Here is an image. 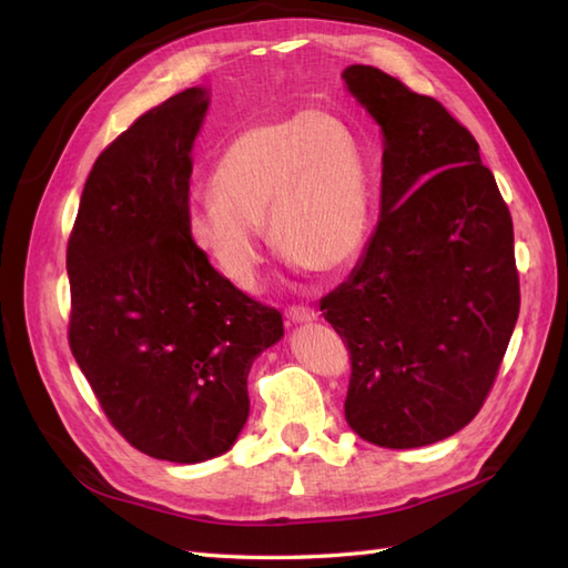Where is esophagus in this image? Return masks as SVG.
Masks as SVG:
<instances>
[{
  "instance_id": "obj_1",
  "label": "esophagus",
  "mask_w": 568,
  "mask_h": 568,
  "mask_svg": "<svg viewBox=\"0 0 568 568\" xmlns=\"http://www.w3.org/2000/svg\"><path fill=\"white\" fill-rule=\"evenodd\" d=\"M285 315H287V320H293V322H315L317 320V312L312 307H305V305L287 307Z\"/></svg>"
}]
</instances>
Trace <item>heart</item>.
Wrapping results in <instances>:
<instances>
[{"label": "heart", "mask_w": 568, "mask_h": 568, "mask_svg": "<svg viewBox=\"0 0 568 568\" xmlns=\"http://www.w3.org/2000/svg\"><path fill=\"white\" fill-rule=\"evenodd\" d=\"M212 195L190 207L187 241L246 291L258 281L265 220L283 256L324 273L358 256L371 224L358 141L320 110L239 131L214 163Z\"/></svg>", "instance_id": "b5f03b06"}]
</instances>
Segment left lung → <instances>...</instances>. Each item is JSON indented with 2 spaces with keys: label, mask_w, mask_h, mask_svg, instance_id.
<instances>
[{
  "label": "left lung",
  "mask_w": 568,
  "mask_h": 568,
  "mask_svg": "<svg viewBox=\"0 0 568 568\" xmlns=\"http://www.w3.org/2000/svg\"><path fill=\"white\" fill-rule=\"evenodd\" d=\"M344 80L383 129L381 220L320 310L352 361L361 439L415 449L484 407L520 315L513 216L470 131L373 65Z\"/></svg>",
  "instance_id": "left-lung-1"
}]
</instances>
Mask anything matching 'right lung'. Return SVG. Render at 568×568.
Instances as JSON below:
<instances>
[{"label": "right lung", "mask_w": 568, "mask_h": 568, "mask_svg": "<svg viewBox=\"0 0 568 568\" xmlns=\"http://www.w3.org/2000/svg\"><path fill=\"white\" fill-rule=\"evenodd\" d=\"M207 90L141 114L84 183L68 239V342L106 419L134 449L175 464L224 454L248 419L253 358L283 317L190 244L192 141Z\"/></svg>", "instance_id": "right-lung-1"}]
</instances>
